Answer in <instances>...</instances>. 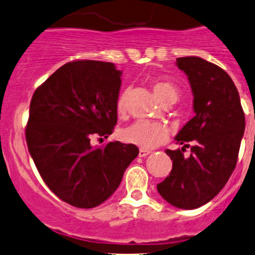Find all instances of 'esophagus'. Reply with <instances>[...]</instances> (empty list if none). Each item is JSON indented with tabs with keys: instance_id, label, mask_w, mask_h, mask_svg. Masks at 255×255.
Segmentation results:
<instances>
[{
	"instance_id": "34e87169",
	"label": "esophagus",
	"mask_w": 255,
	"mask_h": 255,
	"mask_svg": "<svg viewBox=\"0 0 255 255\" xmlns=\"http://www.w3.org/2000/svg\"><path fill=\"white\" fill-rule=\"evenodd\" d=\"M148 154H150V150H145V149H140L139 150V156L140 158H145Z\"/></svg>"
}]
</instances>
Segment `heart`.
Segmentation results:
<instances>
[{"mask_svg":"<svg viewBox=\"0 0 255 255\" xmlns=\"http://www.w3.org/2000/svg\"><path fill=\"white\" fill-rule=\"evenodd\" d=\"M151 89L155 96L164 105L174 104L179 97L176 86L170 81L155 80L151 82ZM116 111L120 116L126 113V92H122L118 96L117 102H116ZM120 137L123 142L134 144L142 149H154L168 140L169 129L163 123L137 121L128 127L123 128L120 133Z\"/></svg>","mask_w":255,"mask_h":255,"instance_id":"obj_1","label":"heart"}]
</instances>
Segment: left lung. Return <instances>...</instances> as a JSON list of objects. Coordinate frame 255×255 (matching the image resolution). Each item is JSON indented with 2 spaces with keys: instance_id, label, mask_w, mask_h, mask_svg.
I'll use <instances>...</instances> for the list:
<instances>
[{
  "instance_id": "1",
  "label": "left lung",
  "mask_w": 255,
  "mask_h": 255,
  "mask_svg": "<svg viewBox=\"0 0 255 255\" xmlns=\"http://www.w3.org/2000/svg\"><path fill=\"white\" fill-rule=\"evenodd\" d=\"M176 65L191 85L195 116L175 137L182 148L165 150L173 169L156 189L173 206L194 210L211 201L232 175L246 118L237 87L223 69L197 56L177 58ZM189 146L192 154L185 157Z\"/></svg>"
}]
</instances>
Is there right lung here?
Wrapping results in <instances>:
<instances>
[{
	"label": "right lung",
	"mask_w": 255,
	"mask_h": 255,
	"mask_svg": "<svg viewBox=\"0 0 255 255\" xmlns=\"http://www.w3.org/2000/svg\"><path fill=\"white\" fill-rule=\"evenodd\" d=\"M121 75L112 63L70 61L33 94L28 150L47 186L71 206L92 208L106 201L139 153L134 144L90 143L112 134Z\"/></svg>",
	"instance_id": "1"
}]
</instances>
